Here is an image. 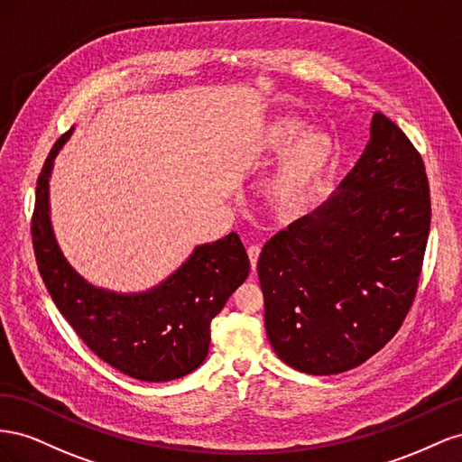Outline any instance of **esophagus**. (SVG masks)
Segmentation results:
<instances>
[{"label": "esophagus", "mask_w": 462, "mask_h": 462, "mask_svg": "<svg viewBox=\"0 0 462 462\" xmlns=\"http://www.w3.org/2000/svg\"><path fill=\"white\" fill-rule=\"evenodd\" d=\"M259 254H261V247H259V245H249V247H247V255H249V263H252V271H254V273H255V269H257Z\"/></svg>", "instance_id": "esophagus-1"}]
</instances>
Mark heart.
<instances>
[{"label":"heart","mask_w":462,"mask_h":462,"mask_svg":"<svg viewBox=\"0 0 462 462\" xmlns=\"http://www.w3.org/2000/svg\"><path fill=\"white\" fill-rule=\"evenodd\" d=\"M304 122L276 116L263 127L254 151L274 156L284 151L269 183V197L279 208H296L318 189L335 162V141L321 129L304 131Z\"/></svg>","instance_id":"b5f03b06"}]
</instances>
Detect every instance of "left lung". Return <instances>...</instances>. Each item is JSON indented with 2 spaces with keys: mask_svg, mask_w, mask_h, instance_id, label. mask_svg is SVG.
Listing matches in <instances>:
<instances>
[{
  "mask_svg": "<svg viewBox=\"0 0 462 462\" xmlns=\"http://www.w3.org/2000/svg\"><path fill=\"white\" fill-rule=\"evenodd\" d=\"M430 220L424 161L375 112L370 143L331 199L261 252L265 328L279 358L333 375L383 348L414 301Z\"/></svg>",
  "mask_w": 462,
  "mask_h": 462,
  "instance_id": "1",
  "label": "left lung"
}]
</instances>
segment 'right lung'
Listing matches in <instances>:
<instances>
[{
	"label": "right lung",
	"mask_w": 462,
	"mask_h": 462,
	"mask_svg": "<svg viewBox=\"0 0 462 462\" xmlns=\"http://www.w3.org/2000/svg\"><path fill=\"white\" fill-rule=\"evenodd\" d=\"M71 131L54 143L36 181L31 230L48 292L85 345L117 372L149 383L188 375L207 358L210 321L247 279L244 244L232 232L197 245L172 276L141 294L88 284L63 257L50 222V172Z\"/></svg>",
	"instance_id": "1"
}]
</instances>
